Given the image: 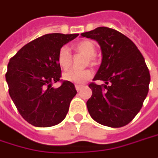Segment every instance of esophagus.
<instances>
[{
	"label": "esophagus",
	"mask_w": 158,
	"mask_h": 158,
	"mask_svg": "<svg viewBox=\"0 0 158 158\" xmlns=\"http://www.w3.org/2000/svg\"><path fill=\"white\" fill-rule=\"evenodd\" d=\"M75 88H76V90H77V91H80L83 87H82V86H79V85H76V86H75Z\"/></svg>",
	"instance_id": "esophagus-1"
}]
</instances>
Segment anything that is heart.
<instances>
[{
    "mask_svg": "<svg viewBox=\"0 0 158 158\" xmlns=\"http://www.w3.org/2000/svg\"><path fill=\"white\" fill-rule=\"evenodd\" d=\"M74 50L88 57L89 61L93 60V57L96 54V46L94 43L88 40L81 41L74 45ZM57 62L62 70H68L71 65V53L70 49L66 46H62L58 52ZM93 76V72L91 70H70L63 74V79L74 84L81 85L87 82Z\"/></svg>",
    "mask_w": 158,
    "mask_h": 158,
    "instance_id": "1",
    "label": "heart"
}]
</instances>
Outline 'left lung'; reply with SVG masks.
<instances>
[{
	"instance_id": "left-lung-1",
	"label": "left lung",
	"mask_w": 158,
	"mask_h": 158,
	"mask_svg": "<svg viewBox=\"0 0 158 158\" xmlns=\"http://www.w3.org/2000/svg\"><path fill=\"white\" fill-rule=\"evenodd\" d=\"M81 36L99 44L102 62L88 87L92 96L87 102L90 116L102 125L120 128L131 123L139 112L148 92L150 74L143 55L123 34L99 27Z\"/></svg>"
}]
</instances>
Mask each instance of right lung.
<instances>
[{
	"label": "right lung",
	"mask_w": 158,
	"mask_h": 158,
	"mask_svg": "<svg viewBox=\"0 0 158 158\" xmlns=\"http://www.w3.org/2000/svg\"><path fill=\"white\" fill-rule=\"evenodd\" d=\"M79 34H47L27 44L10 60L5 75L9 94L19 113L35 127L54 126L66 117L77 94L73 83L62 81L57 55L60 48Z\"/></svg>",
	"instance_id": "1"
}]
</instances>
